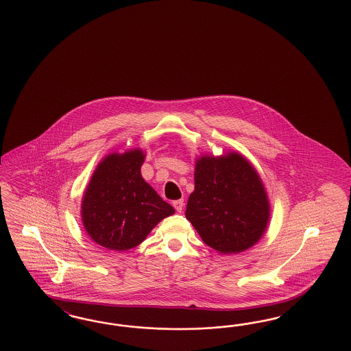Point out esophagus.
Wrapping results in <instances>:
<instances>
[{
  "instance_id": "1",
  "label": "esophagus",
  "mask_w": 351,
  "mask_h": 351,
  "mask_svg": "<svg viewBox=\"0 0 351 351\" xmlns=\"http://www.w3.org/2000/svg\"><path fill=\"white\" fill-rule=\"evenodd\" d=\"M172 204H173L175 210H176L178 213H181V211H182V208H184V201H182V199L175 201V202L172 203Z\"/></svg>"
}]
</instances>
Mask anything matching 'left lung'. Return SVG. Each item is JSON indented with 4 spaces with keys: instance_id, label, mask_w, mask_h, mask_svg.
<instances>
[{
    "instance_id": "8db88e82",
    "label": "left lung",
    "mask_w": 351,
    "mask_h": 351,
    "mask_svg": "<svg viewBox=\"0 0 351 351\" xmlns=\"http://www.w3.org/2000/svg\"><path fill=\"white\" fill-rule=\"evenodd\" d=\"M185 216L206 245L223 255L239 254L265 233L270 206L258 173L233 152L197 160Z\"/></svg>"
}]
</instances>
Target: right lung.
Returning a JSON list of instances; mask_svg holds the SVG:
<instances>
[{"instance_id": "obj_1", "label": "right lung", "mask_w": 351, "mask_h": 351, "mask_svg": "<svg viewBox=\"0 0 351 351\" xmlns=\"http://www.w3.org/2000/svg\"><path fill=\"white\" fill-rule=\"evenodd\" d=\"M141 149L112 153L101 160L82 198V221L97 245L128 251L140 245L152 229L175 213L141 178Z\"/></svg>"}]
</instances>
